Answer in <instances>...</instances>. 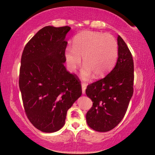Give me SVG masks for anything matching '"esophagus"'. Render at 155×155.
Here are the masks:
<instances>
[{"label":"esophagus","mask_w":155,"mask_h":155,"mask_svg":"<svg viewBox=\"0 0 155 155\" xmlns=\"http://www.w3.org/2000/svg\"><path fill=\"white\" fill-rule=\"evenodd\" d=\"M86 87H87L86 84H84V83H82V94H85Z\"/></svg>","instance_id":"esophagus-1"}]
</instances>
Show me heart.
Wrapping results in <instances>:
<instances>
[{
	"label": "heart",
	"mask_w": 155,
	"mask_h": 155,
	"mask_svg": "<svg viewBox=\"0 0 155 155\" xmlns=\"http://www.w3.org/2000/svg\"><path fill=\"white\" fill-rule=\"evenodd\" d=\"M118 43L115 38L109 34L85 31L75 38L73 48L67 47L64 56L68 69L75 73L82 65L81 73L83 80L105 75L114 66L118 56Z\"/></svg>",
	"instance_id": "b5f03b06"
}]
</instances>
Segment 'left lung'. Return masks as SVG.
<instances>
[{
  "label": "left lung",
  "instance_id": "1",
  "mask_svg": "<svg viewBox=\"0 0 155 155\" xmlns=\"http://www.w3.org/2000/svg\"><path fill=\"white\" fill-rule=\"evenodd\" d=\"M118 58L115 67L102 79L89 84L87 96L93 105L86 114L88 126L98 132H107L124 118L133 94L134 64L124 39L118 36Z\"/></svg>",
  "mask_w": 155,
  "mask_h": 155
}]
</instances>
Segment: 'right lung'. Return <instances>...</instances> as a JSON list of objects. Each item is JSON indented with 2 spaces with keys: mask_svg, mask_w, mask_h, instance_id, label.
<instances>
[{
  "mask_svg": "<svg viewBox=\"0 0 155 155\" xmlns=\"http://www.w3.org/2000/svg\"><path fill=\"white\" fill-rule=\"evenodd\" d=\"M68 26H46L23 50L19 86L26 115L35 128L54 133L64 126L67 111L81 96L78 78L64 66Z\"/></svg>",
  "mask_w": 155,
  "mask_h": 155,
  "instance_id": "obj_1",
  "label": "right lung"
}]
</instances>
